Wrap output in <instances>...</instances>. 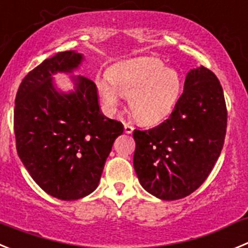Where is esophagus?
Instances as JSON below:
<instances>
[{
    "instance_id": "obj_1",
    "label": "esophagus",
    "mask_w": 248,
    "mask_h": 248,
    "mask_svg": "<svg viewBox=\"0 0 248 248\" xmlns=\"http://www.w3.org/2000/svg\"><path fill=\"white\" fill-rule=\"evenodd\" d=\"M124 131L125 134H131L134 131V126L130 125L129 123H124Z\"/></svg>"
}]
</instances>
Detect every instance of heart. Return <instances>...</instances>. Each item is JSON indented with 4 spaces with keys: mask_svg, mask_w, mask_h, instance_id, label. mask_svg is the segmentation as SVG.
I'll use <instances>...</instances> for the list:
<instances>
[{
    "mask_svg": "<svg viewBox=\"0 0 248 248\" xmlns=\"http://www.w3.org/2000/svg\"><path fill=\"white\" fill-rule=\"evenodd\" d=\"M109 81L97 79L104 106L115 112L122 96H129V108L136 120L145 124L166 118L177 103L182 88L178 72L154 56L129 59L108 71Z\"/></svg>",
    "mask_w": 248,
    "mask_h": 248,
    "instance_id": "obj_1",
    "label": "heart"
}]
</instances>
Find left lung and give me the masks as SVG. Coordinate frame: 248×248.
<instances>
[{
  "mask_svg": "<svg viewBox=\"0 0 248 248\" xmlns=\"http://www.w3.org/2000/svg\"><path fill=\"white\" fill-rule=\"evenodd\" d=\"M228 112L217 77L204 66L190 70L167 120L134 130V169L146 192L177 201L202 186L224 146Z\"/></svg>",
  "mask_w": 248,
  "mask_h": 248,
  "instance_id": "1",
  "label": "left lung"
}]
</instances>
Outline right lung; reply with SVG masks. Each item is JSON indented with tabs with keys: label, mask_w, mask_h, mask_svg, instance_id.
<instances>
[{
	"label": "right lung",
	"mask_w": 248,
	"mask_h": 248,
	"mask_svg": "<svg viewBox=\"0 0 248 248\" xmlns=\"http://www.w3.org/2000/svg\"><path fill=\"white\" fill-rule=\"evenodd\" d=\"M70 50L43 61L23 78L16 96L18 156L35 183L61 201H76L98 187L107 157L124 126L101 112L98 90L71 76L74 90L56 87L54 75L72 74L83 61Z\"/></svg>",
	"instance_id": "1"
}]
</instances>
